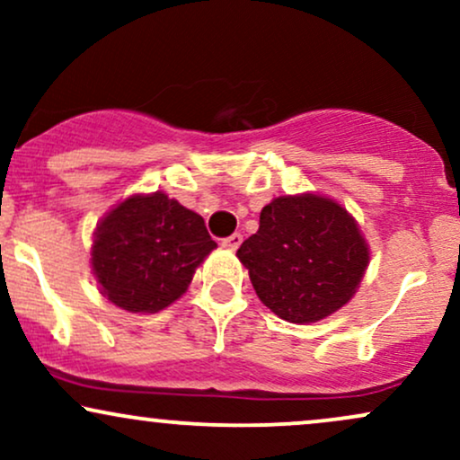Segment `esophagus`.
Listing matches in <instances>:
<instances>
[{"label": "esophagus", "instance_id": "34e87169", "mask_svg": "<svg viewBox=\"0 0 460 460\" xmlns=\"http://www.w3.org/2000/svg\"><path fill=\"white\" fill-rule=\"evenodd\" d=\"M240 244H242V235L240 234H234V235L225 237V240H223V246L229 248V251H237Z\"/></svg>", "mask_w": 460, "mask_h": 460}]
</instances>
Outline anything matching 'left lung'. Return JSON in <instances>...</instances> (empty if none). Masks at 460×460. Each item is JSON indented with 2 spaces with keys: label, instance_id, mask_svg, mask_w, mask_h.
<instances>
[{
  "label": "left lung",
  "instance_id": "1",
  "mask_svg": "<svg viewBox=\"0 0 460 460\" xmlns=\"http://www.w3.org/2000/svg\"><path fill=\"white\" fill-rule=\"evenodd\" d=\"M257 296L292 324L329 318L355 296L369 263L361 226L315 192L272 199L260 229L237 248Z\"/></svg>",
  "mask_w": 460,
  "mask_h": 460
}]
</instances>
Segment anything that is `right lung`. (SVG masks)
<instances>
[{"label": "right lung", "instance_id": "1", "mask_svg": "<svg viewBox=\"0 0 460 460\" xmlns=\"http://www.w3.org/2000/svg\"><path fill=\"white\" fill-rule=\"evenodd\" d=\"M214 248L197 212L164 192L131 194L99 220L91 266L110 303L129 314H157L186 294Z\"/></svg>", "mask_w": 460, "mask_h": 460}]
</instances>
